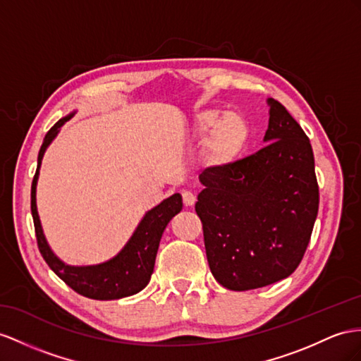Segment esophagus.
<instances>
[{"label":"esophagus","instance_id":"esophagus-1","mask_svg":"<svg viewBox=\"0 0 361 361\" xmlns=\"http://www.w3.org/2000/svg\"><path fill=\"white\" fill-rule=\"evenodd\" d=\"M181 195H183V202H184V206L190 207V206L195 204L197 198H195V195H193V193H192L190 190H184V192L181 193Z\"/></svg>","mask_w":361,"mask_h":361}]
</instances>
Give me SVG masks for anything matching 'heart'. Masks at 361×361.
I'll use <instances>...</instances> for the list:
<instances>
[{
    "label": "heart",
    "instance_id": "heart-1",
    "mask_svg": "<svg viewBox=\"0 0 361 361\" xmlns=\"http://www.w3.org/2000/svg\"><path fill=\"white\" fill-rule=\"evenodd\" d=\"M193 137L202 140L201 161L214 171H223L235 164L243 155L250 138V128L236 113L204 109L193 120Z\"/></svg>",
    "mask_w": 361,
    "mask_h": 361
}]
</instances>
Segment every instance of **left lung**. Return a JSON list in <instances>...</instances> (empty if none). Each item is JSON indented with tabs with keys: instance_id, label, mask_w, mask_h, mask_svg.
Masks as SVG:
<instances>
[{
	"instance_id": "left-lung-1",
	"label": "left lung",
	"mask_w": 361,
	"mask_h": 361,
	"mask_svg": "<svg viewBox=\"0 0 361 361\" xmlns=\"http://www.w3.org/2000/svg\"><path fill=\"white\" fill-rule=\"evenodd\" d=\"M262 149L223 171L200 175L195 204L210 271L233 291L288 277L310 244L319 186L310 138L285 106L269 99Z\"/></svg>"
}]
</instances>
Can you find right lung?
<instances>
[{
    "label": "right lung",
    "instance_id": "obj_1",
    "mask_svg": "<svg viewBox=\"0 0 361 361\" xmlns=\"http://www.w3.org/2000/svg\"><path fill=\"white\" fill-rule=\"evenodd\" d=\"M73 116H75V113L62 117L53 125V128H50V131L45 134L38 154V168H36L32 183L30 202L36 241H38L39 252L50 269L76 293L96 300H114L128 298V295L142 291L149 283L161 235L166 226L169 224V221L180 214V210L183 209V200L180 193H173L172 197L163 200L159 206L146 212V215L140 221V224L137 226L133 236L129 238L126 245L113 259L104 264L87 267H73L62 262L51 252L42 232L38 209H36V183H38L39 168L45 149L53 142V138L58 135L61 126L68 122Z\"/></svg>",
    "mask_w": 361,
    "mask_h": 361
}]
</instances>
